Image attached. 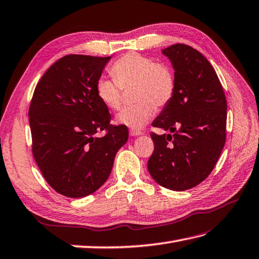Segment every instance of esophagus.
Listing matches in <instances>:
<instances>
[{"label":"esophagus","instance_id":"esophagus-1","mask_svg":"<svg viewBox=\"0 0 259 259\" xmlns=\"http://www.w3.org/2000/svg\"><path fill=\"white\" fill-rule=\"evenodd\" d=\"M129 134H130V136H131V137H137V136H141V135H142V131H140V130H134V129H131Z\"/></svg>","mask_w":259,"mask_h":259}]
</instances>
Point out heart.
Returning a JSON list of instances; mask_svg holds the SVG:
<instances>
[{
	"label": "heart",
	"instance_id": "obj_1",
	"mask_svg": "<svg viewBox=\"0 0 259 259\" xmlns=\"http://www.w3.org/2000/svg\"><path fill=\"white\" fill-rule=\"evenodd\" d=\"M115 79L100 77L96 93L107 108L119 110L122 105V88L135 87L137 105L125 108L117 116V123L139 130L155 113V107L162 108L172 100L176 92V79L171 69L152 58L138 53H128L120 57L111 67Z\"/></svg>",
	"mask_w": 259,
	"mask_h": 259
}]
</instances>
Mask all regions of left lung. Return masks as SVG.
<instances>
[{"mask_svg": "<svg viewBox=\"0 0 259 259\" xmlns=\"http://www.w3.org/2000/svg\"><path fill=\"white\" fill-rule=\"evenodd\" d=\"M174 69L176 92L152 125L154 151L148 170L155 182L185 191L204 181L218 162L226 139L227 104L212 65L193 47L174 44L162 50Z\"/></svg>", "mask_w": 259, "mask_h": 259, "instance_id": "8db88e82", "label": "left lung"}]
</instances>
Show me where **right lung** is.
Wrapping results in <instances>:
<instances>
[{
    "mask_svg": "<svg viewBox=\"0 0 259 259\" xmlns=\"http://www.w3.org/2000/svg\"><path fill=\"white\" fill-rule=\"evenodd\" d=\"M110 57L67 55L53 64L35 88L28 117L33 154L43 177L59 194L83 197L109 178L118 150L128 141L125 125L96 93ZM107 130L104 137L97 132Z\"/></svg>",
    "mask_w": 259,
    "mask_h": 259,
    "instance_id": "obj_1",
    "label": "right lung"
}]
</instances>
